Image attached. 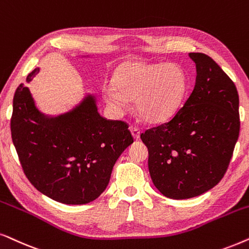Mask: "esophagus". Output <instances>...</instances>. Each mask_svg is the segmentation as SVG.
<instances>
[{
  "label": "esophagus",
  "instance_id": "34e87169",
  "mask_svg": "<svg viewBox=\"0 0 249 249\" xmlns=\"http://www.w3.org/2000/svg\"><path fill=\"white\" fill-rule=\"evenodd\" d=\"M130 131H131V133H132V135H133L134 139L140 138V130H139L137 126H134V125H131Z\"/></svg>",
  "mask_w": 249,
  "mask_h": 249
}]
</instances>
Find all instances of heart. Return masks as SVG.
<instances>
[{
  "label": "heart",
  "mask_w": 249,
  "mask_h": 249,
  "mask_svg": "<svg viewBox=\"0 0 249 249\" xmlns=\"http://www.w3.org/2000/svg\"><path fill=\"white\" fill-rule=\"evenodd\" d=\"M187 86V75L180 65L127 61L116 69L104 97L118 111L127 108V99L134 100L142 119L161 123L180 108Z\"/></svg>",
  "instance_id": "obj_1"
}]
</instances>
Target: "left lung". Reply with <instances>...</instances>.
<instances>
[{"label":"left lung","mask_w":249,"mask_h":249,"mask_svg":"<svg viewBox=\"0 0 249 249\" xmlns=\"http://www.w3.org/2000/svg\"><path fill=\"white\" fill-rule=\"evenodd\" d=\"M196 64L195 88L167 122L141 133L155 187L171 199L204 194L224 177L239 137V95L234 83L204 53Z\"/></svg>","instance_id":"1"}]
</instances>
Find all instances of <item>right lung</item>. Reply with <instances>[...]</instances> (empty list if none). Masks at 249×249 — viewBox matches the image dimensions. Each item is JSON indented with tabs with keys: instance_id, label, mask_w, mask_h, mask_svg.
Listing matches in <instances>:
<instances>
[{
	"instance_id": "right-lung-1",
	"label": "right lung",
	"mask_w": 249,
	"mask_h": 249,
	"mask_svg": "<svg viewBox=\"0 0 249 249\" xmlns=\"http://www.w3.org/2000/svg\"><path fill=\"white\" fill-rule=\"evenodd\" d=\"M10 125L26 178L45 196L68 205L97 199L107 188L118 157L133 143L127 123L102 117L93 98L50 119L36 110L24 84L15 92Z\"/></svg>"
}]
</instances>
